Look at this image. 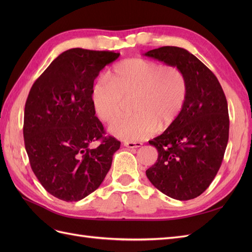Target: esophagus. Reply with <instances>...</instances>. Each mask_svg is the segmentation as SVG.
<instances>
[{
	"label": "esophagus",
	"instance_id": "obj_1",
	"mask_svg": "<svg viewBox=\"0 0 252 252\" xmlns=\"http://www.w3.org/2000/svg\"><path fill=\"white\" fill-rule=\"evenodd\" d=\"M142 145L141 142H124V146L127 148H139Z\"/></svg>",
	"mask_w": 252,
	"mask_h": 252
}]
</instances>
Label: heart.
<instances>
[{"mask_svg":"<svg viewBox=\"0 0 252 252\" xmlns=\"http://www.w3.org/2000/svg\"><path fill=\"white\" fill-rule=\"evenodd\" d=\"M187 81L180 68L156 61L133 58L114 65L107 80H98L91 90L97 118L109 123L119 115L124 99L134 97L132 117L112 122L109 131L124 141L149 138L158 125L169 127L187 100Z\"/></svg>","mask_w":252,"mask_h":252,"instance_id":"1","label":"heart"}]
</instances>
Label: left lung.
Masks as SVG:
<instances>
[{"instance_id":"8db88e82","label":"left lung","mask_w":252,"mask_h":252,"mask_svg":"<svg viewBox=\"0 0 252 252\" xmlns=\"http://www.w3.org/2000/svg\"><path fill=\"white\" fill-rule=\"evenodd\" d=\"M144 56L180 68L188 87L180 117L149 141L158 156L146 175L152 185L172 199H194L209 187L223 161L229 138L225 94L209 68L184 48L164 46Z\"/></svg>"}]
</instances>
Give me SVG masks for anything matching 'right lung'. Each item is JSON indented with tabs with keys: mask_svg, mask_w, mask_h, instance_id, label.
Wrapping results in <instances>:
<instances>
[{
	"mask_svg": "<svg viewBox=\"0 0 252 252\" xmlns=\"http://www.w3.org/2000/svg\"><path fill=\"white\" fill-rule=\"evenodd\" d=\"M119 52L66 50L51 62L29 91L24 143L42 186L58 199L77 202L98 188L121 142L105 136L91 101L94 82ZM95 141L100 143L93 148Z\"/></svg>",
	"mask_w": 252,
	"mask_h": 252,
	"instance_id": "1",
	"label": "right lung"
}]
</instances>
